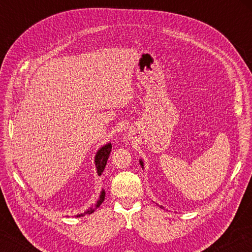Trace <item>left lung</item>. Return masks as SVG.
Listing matches in <instances>:
<instances>
[{"label":"left lung","instance_id":"1","mask_svg":"<svg viewBox=\"0 0 252 252\" xmlns=\"http://www.w3.org/2000/svg\"><path fill=\"white\" fill-rule=\"evenodd\" d=\"M139 162H140V165H141V168L143 169V168H144V163H143V160H142V159H140V160H139ZM161 208H162V206H161Z\"/></svg>","mask_w":252,"mask_h":252}]
</instances>
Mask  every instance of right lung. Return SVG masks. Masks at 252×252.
<instances>
[{"label":"right lung","instance_id":"right-lung-1","mask_svg":"<svg viewBox=\"0 0 252 252\" xmlns=\"http://www.w3.org/2000/svg\"><path fill=\"white\" fill-rule=\"evenodd\" d=\"M111 149H112V144H111V142H109V143L104 144V146H102L95 153L94 164H95V168H96V173L99 174V176H101V173L103 172V170L105 168L106 161H108L110 152H111ZM104 198H105V191L102 189L101 193H100V197H99V199H97L95 206L87 209V210H85L83 213H78V215H76L75 217L80 218V217H83L85 215H91V213L94 212L96 209L101 206V203L104 201Z\"/></svg>","mask_w":252,"mask_h":252}]
</instances>
